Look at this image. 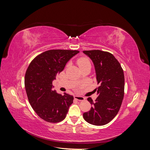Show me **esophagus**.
<instances>
[{
  "label": "esophagus",
  "mask_w": 150,
  "mask_h": 150,
  "mask_svg": "<svg viewBox=\"0 0 150 150\" xmlns=\"http://www.w3.org/2000/svg\"><path fill=\"white\" fill-rule=\"evenodd\" d=\"M74 99H77V100L78 101H84L85 98L83 96H74Z\"/></svg>",
  "instance_id": "esophagus-1"
}]
</instances>
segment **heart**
Listing matches in <instances>:
<instances>
[{"label": "heart", "mask_w": 150, "mask_h": 150, "mask_svg": "<svg viewBox=\"0 0 150 150\" xmlns=\"http://www.w3.org/2000/svg\"><path fill=\"white\" fill-rule=\"evenodd\" d=\"M77 64H78L80 69L86 66V65H91L90 61L87 57H81L78 59V61H77Z\"/></svg>", "instance_id": "obj_1"}]
</instances>
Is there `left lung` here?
Returning <instances> with one entry per match:
<instances>
[{"label": "left lung", "instance_id": "obj_1", "mask_svg": "<svg viewBox=\"0 0 150 150\" xmlns=\"http://www.w3.org/2000/svg\"><path fill=\"white\" fill-rule=\"evenodd\" d=\"M83 52L92 60L99 84L94 90L98 95L95 101L91 98H88L92 106L84 113L83 117L90 124L103 126L114 118L121 108L124 98V72L120 62L110 52L100 50Z\"/></svg>", "mask_w": 150, "mask_h": 150}]
</instances>
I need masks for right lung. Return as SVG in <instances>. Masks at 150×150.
Masks as SVG:
<instances>
[{"label":"right lung","instance_id":"1","mask_svg":"<svg viewBox=\"0 0 150 150\" xmlns=\"http://www.w3.org/2000/svg\"><path fill=\"white\" fill-rule=\"evenodd\" d=\"M79 52L76 50H49L30 63L24 79L27 96L36 114L44 121L56 123L65 119L74 97L66 93H57L52 81Z\"/></svg>","mask_w":150,"mask_h":150}]
</instances>
